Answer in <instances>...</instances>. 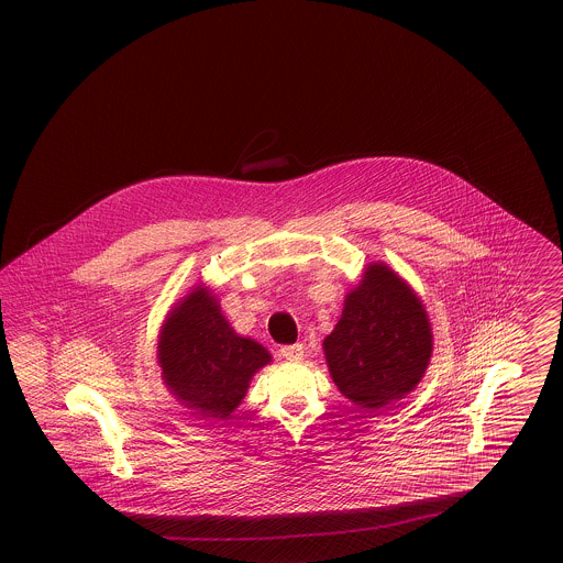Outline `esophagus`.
I'll return each mask as SVG.
<instances>
[{
  "label": "esophagus",
  "mask_w": 563,
  "mask_h": 563,
  "mask_svg": "<svg viewBox=\"0 0 563 563\" xmlns=\"http://www.w3.org/2000/svg\"><path fill=\"white\" fill-rule=\"evenodd\" d=\"M280 356L287 361H301L303 358V344H291V346H283Z\"/></svg>",
  "instance_id": "34e87169"
}]
</instances>
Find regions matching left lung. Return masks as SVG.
<instances>
[{"mask_svg":"<svg viewBox=\"0 0 563 563\" xmlns=\"http://www.w3.org/2000/svg\"><path fill=\"white\" fill-rule=\"evenodd\" d=\"M340 393L379 409L411 393L429 367L432 331L420 297L386 264H369L322 342Z\"/></svg>","mask_w":563,"mask_h":563,"instance_id":"left-lung-1","label":"left lung"}]
</instances>
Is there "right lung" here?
I'll return each mask as SVG.
<instances>
[{
	"mask_svg": "<svg viewBox=\"0 0 563 563\" xmlns=\"http://www.w3.org/2000/svg\"><path fill=\"white\" fill-rule=\"evenodd\" d=\"M272 361L255 340L241 338L207 287L191 289L162 324L158 363L168 390L202 418L228 420L249 382Z\"/></svg>",
	"mask_w": 563,
	"mask_h": 563,
	"instance_id": "1",
	"label": "right lung"
}]
</instances>
